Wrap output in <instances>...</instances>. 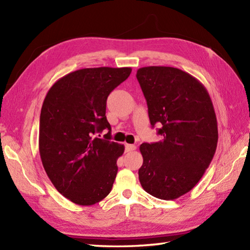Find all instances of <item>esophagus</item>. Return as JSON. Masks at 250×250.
<instances>
[{"mask_svg":"<svg viewBox=\"0 0 250 250\" xmlns=\"http://www.w3.org/2000/svg\"><path fill=\"white\" fill-rule=\"evenodd\" d=\"M136 149V146L135 145H131V144H125V151L129 152V151H133Z\"/></svg>","mask_w":250,"mask_h":250,"instance_id":"esophagus-1","label":"esophagus"}]
</instances>
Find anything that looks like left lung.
Returning a JSON list of instances; mask_svg holds the SVG:
<instances>
[{
  "label": "left lung",
  "mask_w": 250,
  "mask_h": 250,
  "mask_svg": "<svg viewBox=\"0 0 250 250\" xmlns=\"http://www.w3.org/2000/svg\"><path fill=\"white\" fill-rule=\"evenodd\" d=\"M136 78L150 124L161 125L162 136L140 146L141 185L155 198L178 199L199 183L215 155L218 128L213 102L198 79L176 67H141Z\"/></svg>",
  "instance_id": "left-lung-1"
}]
</instances>
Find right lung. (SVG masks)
I'll list each match as a JSON object with an SVG mask.
<instances>
[{
	"label": "right lung",
	"mask_w": 250,
	"mask_h": 250,
	"mask_svg": "<svg viewBox=\"0 0 250 250\" xmlns=\"http://www.w3.org/2000/svg\"><path fill=\"white\" fill-rule=\"evenodd\" d=\"M131 67H92L72 72L47 92L40 118L39 148L50 182L73 203L88 206L108 195L125 146L110 141L106 119L109 93ZM104 128V139L93 135Z\"/></svg>",
	"instance_id": "obj_1"
}]
</instances>
